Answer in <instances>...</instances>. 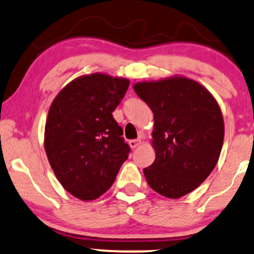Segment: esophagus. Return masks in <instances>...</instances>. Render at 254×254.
<instances>
[{
  "label": "esophagus",
  "mask_w": 254,
  "mask_h": 254,
  "mask_svg": "<svg viewBox=\"0 0 254 254\" xmlns=\"http://www.w3.org/2000/svg\"><path fill=\"white\" fill-rule=\"evenodd\" d=\"M129 146L131 147L132 149L137 148L138 146H141V140H131L129 142Z\"/></svg>",
  "instance_id": "esophagus-1"
}]
</instances>
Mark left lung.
I'll use <instances>...</instances> for the list:
<instances>
[{"label":"left lung","instance_id":"1","mask_svg":"<svg viewBox=\"0 0 254 254\" xmlns=\"http://www.w3.org/2000/svg\"><path fill=\"white\" fill-rule=\"evenodd\" d=\"M132 88L154 114L155 160L143 170L147 183L169 199L185 196L208 177L221 155V107L204 85L185 76L137 82Z\"/></svg>","mask_w":254,"mask_h":254}]
</instances>
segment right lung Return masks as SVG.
<instances>
[{
    "instance_id": "right-lung-1",
    "label": "right lung",
    "mask_w": 254,
    "mask_h": 254,
    "mask_svg": "<svg viewBox=\"0 0 254 254\" xmlns=\"http://www.w3.org/2000/svg\"><path fill=\"white\" fill-rule=\"evenodd\" d=\"M127 78L84 74L64 86L50 105L44 149L64 189L83 201L106 193L130 148L112 112L129 88Z\"/></svg>"
}]
</instances>
